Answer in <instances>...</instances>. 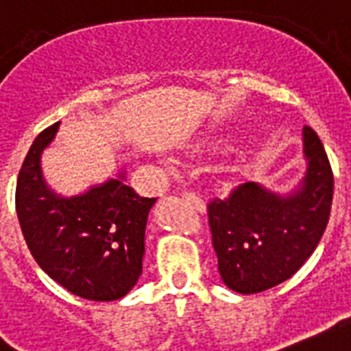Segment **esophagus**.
<instances>
[{
	"mask_svg": "<svg viewBox=\"0 0 351 351\" xmlns=\"http://www.w3.org/2000/svg\"><path fill=\"white\" fill-rule=\"evenodd\" d=\"M182 200H184L185 204H189L191 207H195L196 210L205 213V202L202 200L200 196L195 195L193 191H184V193H182Z\"/></svg>",
	"mask_w": 351,
	"mask_h": 351,
	"instance_id": "34e87169",
	"label": "esophagus"
}]
</instances>
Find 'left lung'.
Segmentation results:
<instances>
[{"instance_id": "8db88e82", "label": "left lung", "mask_w": 351, "mask_h": 351, "mask_svg": "<svg viewBox=\"0 0 351 351\" xmlns=\"http://www.w3.org/2000/svg\"><path fill=\"white\" fill-rule=\"evenodd\" d=\"M303 138L308 169L294 195L283 198L247 182L207 204L218 270L234 292H263L294 276L328 225L332 166L312 128L304 126Z\"/></svg>"}]
</instances>
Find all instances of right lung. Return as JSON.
Wrapping results in <instances>:
<instances>
[{"instance_id": "right-lung-1", "label": "right lung", "mask_w": 351, "mask_h": 351, "mask_svg": "<svg viewBox=\"0 0 351 351\" xmlns=\"http://www.w3.org/2000/svg\"><path fill=\"white\" fill-rule=\"evenodd\" d=\"M59 122L43 130L28 149L16 185V213L28 249L53 281L79 298L115 301L142 274L147 213L142 198L119 180L86 195L59 198L43 180L39 158Z\"/></svg>"}]
</instances>
